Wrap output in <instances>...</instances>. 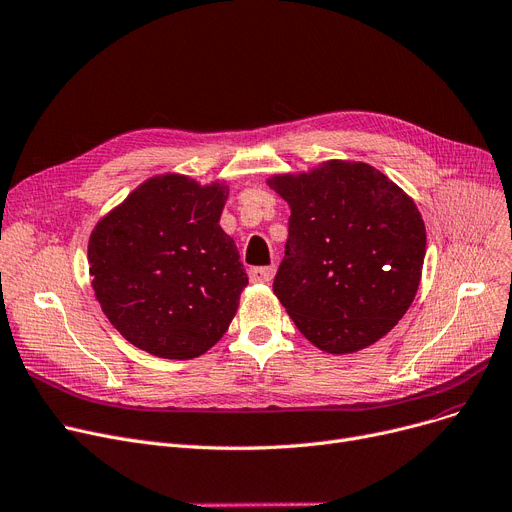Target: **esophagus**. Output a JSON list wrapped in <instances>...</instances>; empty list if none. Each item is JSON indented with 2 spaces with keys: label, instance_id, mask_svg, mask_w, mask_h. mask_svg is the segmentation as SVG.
Wrapping results in <instances>:
<instances>
[{
  "label": "esophagus",
  "instance_id": "34e87169",
  "mask_svg": "<svg viewBox=\"0 0 512 512\" xmlns=\"http://www.w3.org/2000/svg\"><path fill=\"white\" fill-rule=\"evenodd\" d=\"M275 273H277V266L273 264V266H256V268H250V281L252 283H270L273 281V277H275Z\"/></svg>",
  "mask_w": 512,
  "mask_h": 512
}]
</instances>
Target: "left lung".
I'll return each mask as SVG.
<instances>
[{
  "label": "left lung",
  "mask_w": 512,
  "mask_h": 512,
  "mask_svg": "<svg viewBox=\"0 0 512 512\" xmlns=\"http://www.w3.org/2000/svg\"><path fill=\"white\" fill-rule=\"evenodd\" d=\"M291 208L273 291L312 345L353 353L382 339L413 304L426 225L395 182L362 161H326L266 182Z\"/></svg>",
  "instance_id": "8db88e82"
}]
</instances>
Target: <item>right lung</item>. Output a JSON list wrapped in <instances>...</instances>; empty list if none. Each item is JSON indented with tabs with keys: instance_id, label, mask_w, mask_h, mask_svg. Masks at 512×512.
<instances>
[{
	"instance_id": "1",
	"label": "right lung",
	"mask_w": 512,
	"mask_h": 512,
	"mask_svg": "<svg viewBox=\"0 0 512 512\" xmlns=\"http://www.w3.org/2000/svg\"><path fill=\"white\" fill-rule=\"evenodd\" d=\"M229 186L179 173L142 182L90 233L95 297L126 341L163 359H192L225 333L248 285L221 229Z\"/></svg>"
}]
</instances>
